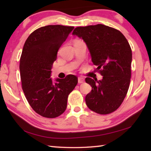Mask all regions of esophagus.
<instances>
[{
  "label": "esophagus",
  "mask_w": 151,
  "mask_h": 151,
  "mask_svg": "<svg viewBox=\"0 0 151 151\" xmlns=\"http://www.w3.org/2000/svg\"><path fill=\"white\" fill-rule=\"evenodd\" d=\"M85 82V78L83 77H78V83H83Z\"/></svg>",
  "instance_id": "34e87169"
}]
</instances>
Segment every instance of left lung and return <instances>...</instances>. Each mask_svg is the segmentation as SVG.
I'll use <instances>...</instances> for the list:
<instances>
[{"mask_svg":"<svg viewBox=\"0 0 151 151\" xmlns=\"http://www.w3.org/2000/svg\"><path fill=\"white\" fill-rule=\"evenodd\" d=\"M73 35L84 40L92 62L97 66L102 80L86 78L92 90L85 97L87 106L101 114L119 108L129 90L131 76L132 50L119 30L104 24L76 27Z\"/></svg>","mask_w":151,"mask_h":151,"instance_id":"left-lung-1","label":"left lung"}]
</instances>
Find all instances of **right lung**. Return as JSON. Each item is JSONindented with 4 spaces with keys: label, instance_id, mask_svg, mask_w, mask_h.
Listing matches in <instances>:
<instances>
[{
    "label": "right lung",
    "instance_id": "right-lung-1",
    "mask_svg": "<svg viewBox=\"0 0 151 151\" xmlns=\"http://www.w3.org/2000/svg\"><path fill=\"white\" fill-rule=\"evenodd\" d=\"M74 27L48 25L35 30L25 42L20 60L22 88L32 109L47 118L65 111L68 94L78 83L76 76L50 78L57 52Z\"/></svg>",
    "mask_w": 151,
    "mask_h": 151
}]
</instances>
